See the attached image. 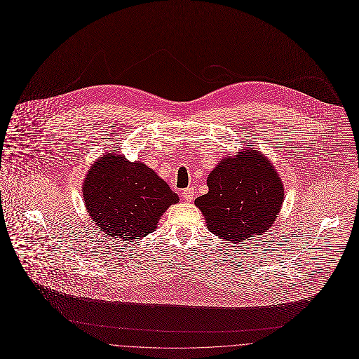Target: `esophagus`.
<instances>
[{"label":"esophagus","instance_id":"34e87169","mask_svg":"<svg viewBox=\"0 0 359 359\" xmlns=\"http://www.w3.org/2000/svg\"><path fill=\"white\" fill-rule=\"evenodd\" d=\"M181 196H182V199H184V201H187V202H192V201H194V196H195V189L189 187V188H187V189H184V191H182Z\"/></svg>","mask_w":359,"mask_h":359}]
</instances>
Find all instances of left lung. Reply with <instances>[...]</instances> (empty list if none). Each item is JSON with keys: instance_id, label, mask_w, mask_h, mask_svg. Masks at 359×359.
<instances>
[{"instance_id": "8db88e82", "label": "left lung", "mask_w": 359, "mask_h": 359, "mask_svg": "<svg viewBox=\"0 0 359 359\" xmlns=\"http://www.w3.org/2000/svg\"><path fill=\"white\" fill-rule=\"evenodd\" d=\"M208 192L195 201L207 228L228 243L266 232L285 196L282 180L258 151L243 149L222 158L207 177Z\"/></svg>"}]
</instances>
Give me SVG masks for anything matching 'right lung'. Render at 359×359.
<instances>
[{
	"mask_svg": "<svg viewBox=\"0 0 359 359\" xmlns=\"http://www.w3.org/2000/svg\"><path fill=\"white\" fill-rule=\"evenodd\" d=\"M83 198L93 221L111 238L141 239L180 198L152 168L118 154H104L90 168Z\"/></svg>",
	"mask_w": 359,
	"mask_h": 359,
	"instance_id": "add662e5",
	"label": "right lung"
}]
</instances>
